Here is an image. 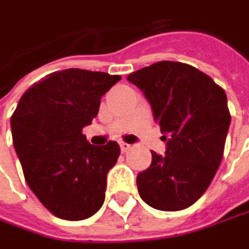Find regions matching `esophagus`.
<instances>
[{
	"label": "esophagus",
	"mask_w": 249,
	"mask_h": 249,
	"mask_svg": "<svg viewBox=\"0 0 249 249\" xmlns=\"http://www.w3.org/2000/svg\"><path fill=\"white\" fill-rule=\"evenodd\" d=\"M132 146L129 144V143H124V142H122L120 143V150H122V153H126V151H129V149H130Z\"/></svg>",
	"instance_id": "1"
}]
</instances>
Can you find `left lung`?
Returning <instances> with one entry per match:
<instances>
[{"label":"left lung","mask_w":249,"mask_h":249,"mask_svg":"<svg viewBox=\"0 0 249 249\" xmlns=\"http://www.w3.org/2000/svg\"><path fill=\"white\" fill-rule=\"evenodd\" d=\"M144 93L167 142L166 154L151 151L149 169L137 174L142 200L156 210L180 211L211 184L224 154L231 123L227 95L204 72L161 61L130 73Z\"/></svg>","instance_id":"1"}]
</instances>
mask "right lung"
<instances>
[{
    "instance_id": "1",
    "label": "right lung",
    "mask_w": 249,
    "mask_h": 249,
    "mask_svg": "<svg viewBox=\"0 0 249 249\" xmlns=\"http://www.w3.org/2000/svg\"><path fill=\"white\" fill-rule=\"evenodd\" d=\"M122 76L65 69L34 83L11 116L12 142L25 181L55 217L79 221L105 201L116 142L93 146L82 133L98 116L100 98Z\"/></svg>"
}]
</instances>
